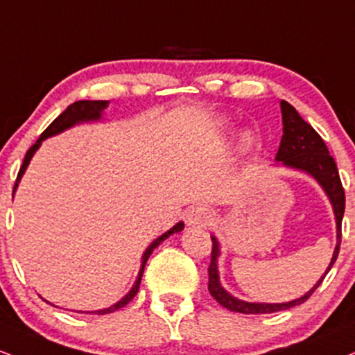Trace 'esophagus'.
I'll return each mask as SVG.
<instances>
[{
  "instance_id": "obj_1",
  "label": "esophagus",
  "mask_w": 355,
  "mask_h": 355,
  "mask_svg": "<svg viewBox=\"0 0 355 355\" xmlns=\"http://www.w3.org/2000/svg\"><path fill=\"white\" fill-rule=\"evenodd\" d=\"M213 220H215V213H213L211 208L205 207V205H198V207L190 208L187 211V223L190 226H196V228L211 225Z\"/></svg>"
}]
</instances>
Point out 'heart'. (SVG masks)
<instances>
[{
	"label": "heart",
	"mask_w": 355,
	"mask_h": 355,
	"mask_svg": "<svg viewBox=\"0 0 355 355\" xmlns=\"http://www.w3.org/2000/svg\"><path fill=\"white\" fill-rule=\"evenodd\" d=\"M221 130H223V132L230 130L228 123H221ZM258 144H259V139L253 130L243 132V134L240 135V142H238V145H240V150L245 152V153L253 152L254 148L258 147Z\"/></svg>",
	"instance_id": "obj_1"
}]
</instances>
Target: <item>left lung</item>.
Instances as JSON below:
<instances>
[{
    "mask_svg": "<svg viewBox=\"0 0 355 355\" xmlns=\"http://www.w3.org/2000/svg\"><path fill=\"white\" fill-rule=\"evenodd\" d=\"M281 112H283V139H281L279 150H277L276 160L283 162L284 165L293 166V168L304 170L322 185V189L326 190V193L331 200L332 208L336 213V223H337V246L332 256V261L329 264L327 271L324 272V276L318 281V284L311 289L309 293L300 297V300H294L289 302H283V304H259V302H245L236 300V297L230 296L228 293L221 288L220 277H218V268H216V258H218L220 250L218 243L215 238L211 236L213 246H211V261L208 266V291L221 306L226 309L234 311V313L241 314H270L277 313V311L289 309L293 306H300L302 302H306L311 297L315 289L319 288V284L322 283L324 277L332 268V264L336 263L337 254L340 250V238H343V232H340V226H343V216L345 210V193L343 182H340L339 170L334 159L329 155V150L324 144L322 137L315 132L313 127L307 123L304 119L297 114V110L293 107L291 104H288L286 101H281Z\"/></svg>",
    "mask_w": 355,
    "mask_h": 355,
    "instance_id": "obj_1",
    "label": "left lung"
}]
</instances>
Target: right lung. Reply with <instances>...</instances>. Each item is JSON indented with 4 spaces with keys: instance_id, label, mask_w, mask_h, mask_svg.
<instances>
[{
    "instance_id": "1",
    "label": "right lung",
    "mask_w": 355,
    "mask_h": 355,
    "mask_svg": "<svg viewBox=\"0 0 355 355\" xmlns=\"http://www.w3.org/2000/svg\"><path fill=\"white\" fill-rule=\"evenodd\" d=\"M105 105H107V102H105V101H78V102H74V104H71L69 107H67L66 110H64V112H62L61 115H59V117H55L54 121H53V123H51V125L48 127V129H46L44 132H42L40 139L36 140V144L31 145V147H29V150L26 152V157H24L23 165H21V168H19V172H18V177H16L15 189H12V193H15L16 187H18V182L21 180V177H23V173H24V170H26V166H28V164H29V160H31V157L34 155V152H36L37 148H40V145H41L42 140L48 139V137H51V135L59 134V132H62V130L69 129V127H72V125H74V123H78V122H84V121H96V119H99V117H101L102 109H104ZM182 230H183V223L180 221V223L175 225L172 230H168V232L164 233V234H162V236L157 238V240L153 241L152 245L147 248V250H145L144 258H142V268H140L139 277H137V281H135L134 288L130 289L129 294H127L125 297H122V300L119 301L117 304L110 306V307H107V309L94 311V313H89V314H109V313H114V311L121 309V307H123L125 304H129V302H130L132 300H134L135 294L139 293L140 281H142V275H144V268H145V263H147L148 256H150V254H152V251L155 250V248L159 246L162 241L166 240V238H168L170 234L182 232Z\"/></svg>"
}]
</instances>
